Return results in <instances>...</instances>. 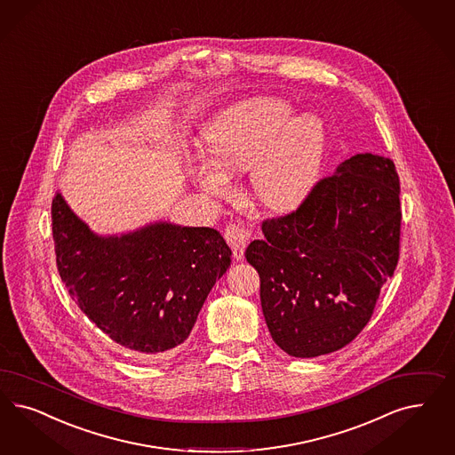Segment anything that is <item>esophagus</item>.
<instances>
[{
    "label": "esophagus",
    "instance_id": "obj_1",
    "mask_svg": "<svg viewBox=\"0 0 455 455\" xmlns=\"http://www.w3.org/2000/svg\"><path fill=\"white\" fill-rule=\"evenodd\" d=\"M224 237H226L228 244L233 250L235 259H237V261L244 259V250H246V246H248V243H250L251 237H252L251 229L241 226V224H229L224 229Z\"/></svg>",
    "mask_w": 455,
    "mask_h": 455
}]
</instances>
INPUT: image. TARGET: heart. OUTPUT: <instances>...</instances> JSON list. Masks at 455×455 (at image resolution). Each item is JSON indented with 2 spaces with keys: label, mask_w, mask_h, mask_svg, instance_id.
<instances>
[{
  "label": "heart",
  "mask_w": 455,
  "mask_h": 455,
  "mask_svg": "<svg viewBox=\"0 0 455 455\" xmlns=\"http://www.w3.org/2000/svg\"><path fill=\"white\" fill-rule=\"evenodd\" d=\"M212 165L196 171L201 189L220 197L235 172L250 171L258 199L271 211H290L313 191L326 146L316 117L296 118L293 105L281 99H258L229 112L207 133Z\"/></svg>",
  "instance_id": "b5f03b06"
}]
</instances>
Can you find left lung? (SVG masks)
<instances>
[{
	"label": "left lung",
	"mask_w": 455,
	"mask_h": 455,
	"mask_svg": "<svg viewBox=\"0 0 455 455\" xmlns=\"http://www.w3.org/2000/svg\"><path fill=\"white\" fill-rule=\"evenodd\" d=\"M395 164L356 154L318 180L299 207L263 220L246 250L261 281L264 320L283 352H337L367 326L400 254Z\"/></svg>",
	"instance_id": "8db88e82"
}]
</instances>
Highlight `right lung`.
<instances>
[{
  "label": "right lung",
  "mask_w": 455,
  "mask_h": 455,
  "mask_svg": "<svg viewBox=\"0 0 455 455\" xmlns=\"http://www.w3.org/2000/svg\"><path fill=\"white\" fill-rule=\"evenodd\" d=\"M52 229L60 278L88 320L142 356L184 343L205 298L231 264L211 228L154 222L133 233L99 235L57 194Z\"/></svg>",
  "instance_id": "right-lung-1"
}]
</instances>
